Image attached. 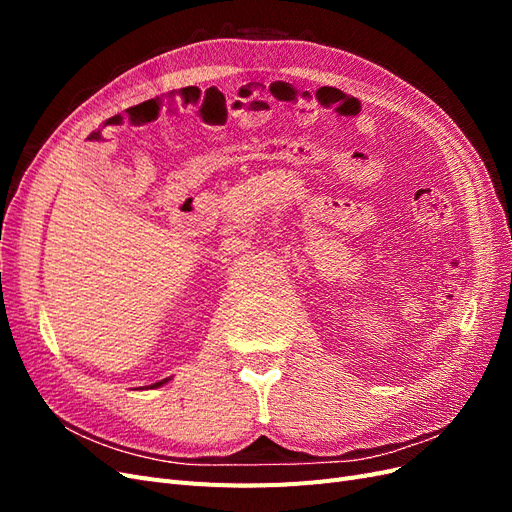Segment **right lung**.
<instances>
[{"label":"right lung","mask_w":512,"mask_h":512,"mask_svg":"<svg viewBox=\"0 0 512 512\" xmlns=\"http://www.w3.org/2000/svg\"><path fill=\"white\" fill-rule=\"evenodd\" d=\"M168 380H170V378H164V380H162V382H156V384H151V386H149V389H158V386H162V384H166V382H168Z\"/></svg>","instance_id":"1"}]
</instances>
